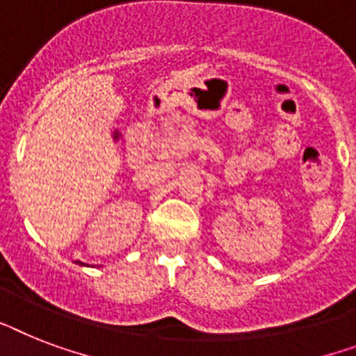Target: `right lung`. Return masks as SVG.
<instances>
[{"label":"right lung","instance_id":"right-lung-1","mask_svg":"<svg viewBox=\"0 0 356 356\" xmlns=\"http://www.w3.org/2000/svg\"><path fill=\"white\" fill-rule=\"evenodd\" d=\"M78 263H80V261H78Z\"/></svg>","mask_w":356,"mask_h":356}]
</instances>
